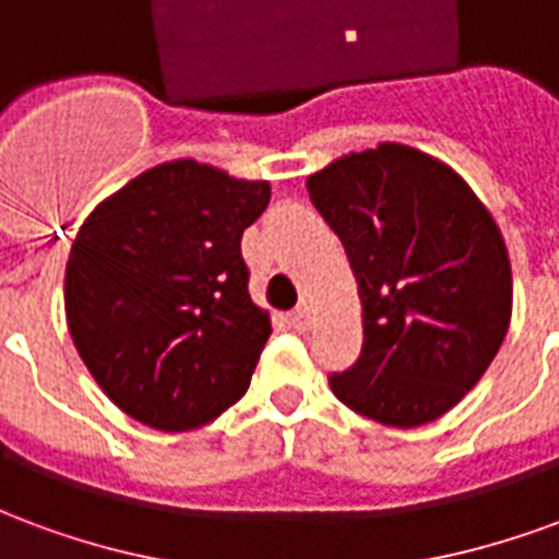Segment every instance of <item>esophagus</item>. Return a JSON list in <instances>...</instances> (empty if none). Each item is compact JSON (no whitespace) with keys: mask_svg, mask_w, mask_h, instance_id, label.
Instances as JSON below:
<instances>
[{"mask_svg":"<svg viewBox=\"0 0 559 559\" xmlns=\"http://www.w3.org/2000/svg\"><path fill=\"white\" fill-rule=\"evenodd\" d=\"M293 326L299 329V332H308L311 329V323H314V311L308 308V305H299L296 311H293Z\"/></svg>","mask_w":559,"mask_h":559,"instance_id":"1","label":"esophagus"}]
</instances>
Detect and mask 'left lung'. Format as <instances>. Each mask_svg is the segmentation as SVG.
Returning <instances> with one entry per match:
<instances>
[{
    "instance_id": "left-lung-1",
    "label": "left lung",
    "mask_w": 559,
    "mask_h": 559,
    "mask_svg": "<svg viewBox=\"0 0 559 559\" xmlns=\"http://www.w3.org/2000/svg\"><path fill=\"white\" fill-rule=\"evenodd\" d=\"M362 305V353L329 377L341 404L392 428L440 419L488 371L512 320L503 233L445 160L377 143L308 176Z\"/></svg>"
}]
</instances>
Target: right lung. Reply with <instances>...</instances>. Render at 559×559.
Here are the masks:
<instances>
[{
    "instance_id": "1",
    "label": "right lung",
    "mask_w": 559,
    "mask_h": 559,
    "mask_svg": "<svg viewBox=\"0 0 559 559\" xmlns=\"http://www.w3.org/2000/svg\"><path fill=\"white\" fill-rule=\"evenodd\" d=\"M269 197L266 179L176 158L80 224L66 266L68 332L131 419L194 431L245 395L272 320L248 293L239 242Z\"/></svg>"
}]
</instances>
